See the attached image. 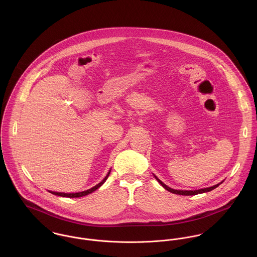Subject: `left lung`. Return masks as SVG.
Returning <instances> with one entry per match:
<instances>
[{
  "instance_id": "1",
  "label": "left lung",
  "mask_w": 257,
  "mask_h": 257,
  "mask_svg": "<svg viewBox=\"0 0 257 257\" xmlns=\"http://www.w3.org/2000/svg\"><path fill=\"white\" fill-rule=\"evenodd\" d=\"M154 177H155V179L159 182V184L163 187V188H165L167 191H169V192H171V193H173V194H177V195H184V196H192V195H197V194H202V193H205V192H210V191H212V190H214L215 188H217L220 184H217V185H215V186H213V187H209V188H204V189H200V190H194V191H184V190H174V189H171V188H169L168 186H166L165 184L162 183L155 175H154Z\"/></svg>"
}]
</instances>
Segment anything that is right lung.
<instances>
[{
  "label": "right lung",
  "instance_id": "add662e5",
  "mask_svg": "<svg viewBox=\"0 0 257 257\" xmlns=\"http://www.w3.org/2000/svg\"><path fill=\"white\" fill-rule=\"evenodd\" d=\"M110 171H109V173H108L107 176L102 180V182H100L98 185L94 186L93 188H91V189H89V190H87V191H83V192H79V193H68V194H67V193H59V192H51V191H49V192L52 193L53 195L61 196V197H67V198H79V197H83V196H86V195L91 194L92 192L96 191L99 187H101L103 184L105 183V181L108 179V177H109V175H110Z\"/></svg>",
  "mask_w": 257,
  "mask_h": 257
}]
</instances>
